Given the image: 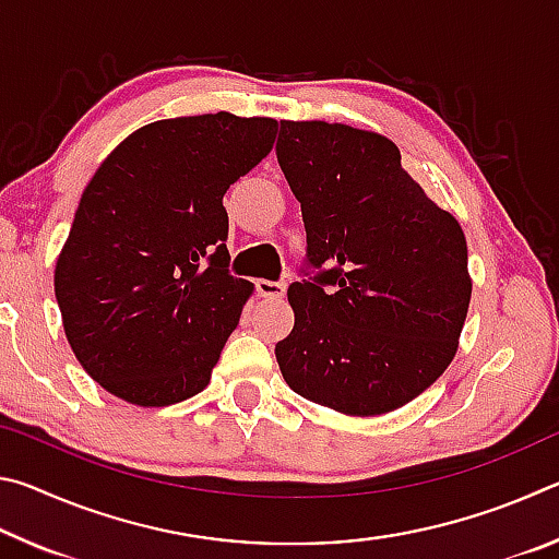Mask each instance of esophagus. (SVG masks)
I'll return each mask as SVG.
<instances>
[{
    "instance_id": "esophagus-1",
    "label": "esophagus",
    "mask_w": 559,
    "mask_h": 559,
    "mask_svg": "<svg viewBox=\"0 0 559 559\" xmlns=\"http://www.w3.org/2000/svg\"><path fill=\"white\" fill-rule=\"evenodd\" d=\"M257 290L259 296L269 298V300H278L286 296V283L283 281H257Z\"/></svg>"
}]
</instances>
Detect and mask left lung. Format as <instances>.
I'll list each match as a JSON object with an SVG mask.
<instances>
[{"label": "left lung", "mask_w": 559, "mask_h": 559, "mask_svg": "<svg viewBox=\"0 0 559 559\" xmlns=\"http://www.w3.org/2000/svg\"><path fill=\"white\" fill-rule=\"evenodd\" d=\"M276 157L306 224L302 278L288 288L296 325L276 345L283 380L349 416L400 409L456 355L466 236L377 132L281 120Z\"/></svg>", "instance_id": "left-lung-1"}]
</instances>
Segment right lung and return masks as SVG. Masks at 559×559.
<instances>
[{
	"instance_id": "obj_1",
	"label": "right lung",
	"mask_w": 559,
	"mask_h": 559,
	"mask_svg": "<svg viewBox=\"0 0 559 559\" xmlns=\"http://www.w3.org/2000/svg\"><path fill=\"white\" fill-rule=\"evenodd\" d=\"M276 130L231 112L157 120L103 159L53 273L66 337L103 390L167 406L210 384L253 290L229 273L222 200Z\"/></svg>"
}]
</instances>
